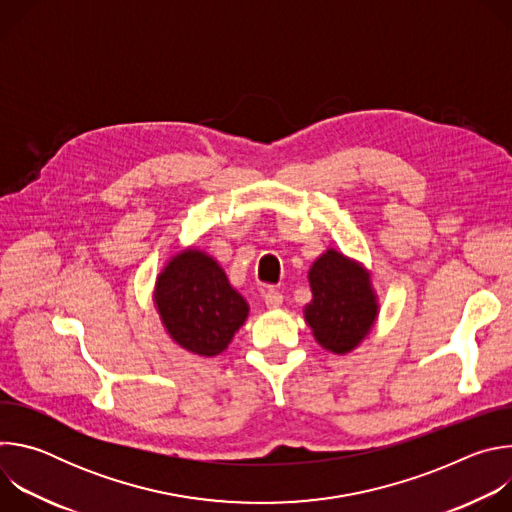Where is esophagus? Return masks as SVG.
<instances>
[{
    "label": "esophagus",
    "instance_id": "esophagus-1",
    "mask_svg": "<svg viewBox=\"0 0 512 512\" xmlns=\"http://www.w3.org/2000/svg\"><path fill=\"white\" fill-rule=\"evenodd\" d=\"M281 304H283V294H281V291L269 289L267 294H265V306H267L269 310H275V308H279Z\"/></svg>",
    "mask_w": 512,
    "mask_h": 512
}]
</instances>
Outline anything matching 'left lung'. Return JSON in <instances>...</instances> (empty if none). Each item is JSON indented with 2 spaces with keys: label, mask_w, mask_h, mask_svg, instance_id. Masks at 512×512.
<instances>
[{
  "label": "left lung",
  "mask_w": 512,
  "mask_h": 512,
  "mask_svg": "<svg viewBox=\"0 0 512 512\" xmlns=\"http://www.w3.org/2000/svg\"><path fill=\"white\" fill-rule=\"evenodd\" d=\"M310 287L314 298L304 314L316 340L336 354L352 350L377 316L367 271L330 249L312 265Z\"/></svg>",
  "instance_id": "left-lung-1"
}]
</instances>
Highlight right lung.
Here are the masks:
<instances>
[{
  "instance_id": "add662e5",
  "label": "right lung",
  "mask_w": 512,
  "mask_h": 512,
  "mask_svg": "<svg viewBox=\"0 0 512 512\" xmlns=\"http://www.w3.org/2000/svg\"><path fill=\"white\" fill-rule=\"evenodd\" d=\"M156 304L170 336L202 356L223 352L249 312L216 261L192 249L174 257L158 277Z\"/></svg>"
}]
</instances>
